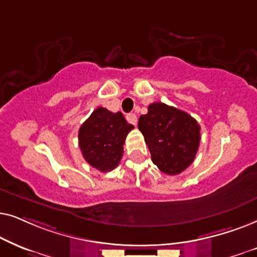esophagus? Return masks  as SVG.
<instances>
[{
	"instance_id": "34e87169",
	"label": "esophagus",
	"mask_w": 257,
	"mask_h": 257,
	"mask_svg": "<svg viewBox=\"0 0 257 257\" xmlns=\"http://www.w3.org/2000/svg\"><path fill=\"white\" fill-rule=\"evenodd\" d=\"M125 117H126V121H128L129 123L136 125V123H138V116H136L135 114H128Z\"/></svg>"
}]
</instances>
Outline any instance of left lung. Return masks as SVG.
<instances>
[{
  "instance_id": "8db88e82",
  "label": "left lung",
  "mask_w": 257,
  "mask_h": 257,
  "mask_svg": "<svg viewBox=\"0 0 257 257\" xmlns=\"http://www.w3.org/2000/svg\"><path fill=\"white\" fill-rule=\"evenodd\" d=\"M139 129L162 173L177 175L193 163L200 146V125L186 111L154 102L140 116Z\"/></svg>"
}]
</instances>
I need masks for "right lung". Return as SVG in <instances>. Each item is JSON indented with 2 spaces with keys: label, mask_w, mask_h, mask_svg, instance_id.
I'll return each instance as SVG.
<instances>
[{
  "label": "right lung",
  "mask_w": 257,
  "mask_h": 257,
  "mask_svg": "<svg viewBox=\"0 0 257 257\" xmlns=\"http://www.w3.org/2000/svg\"><path fill=\"white\" fill-rule=\"evenodd\" d=\"M132 129L134 125L125 121L121 111L111 112L103 107L95 109L78 131V146L84 160L102 173L116 168Z\"/></svg>",
  "instance_id": "1"
}]
</instances>
